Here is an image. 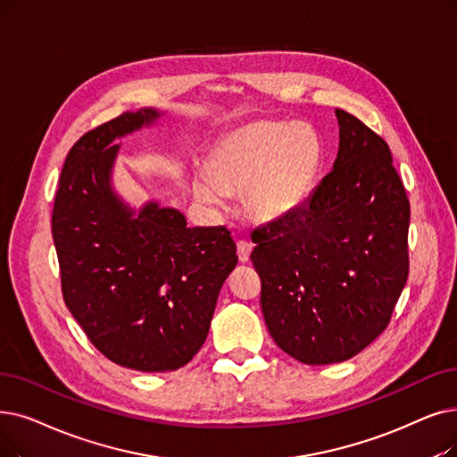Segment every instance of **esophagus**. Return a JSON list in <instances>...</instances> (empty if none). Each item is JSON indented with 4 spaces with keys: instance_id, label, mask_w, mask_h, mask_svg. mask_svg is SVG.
Instances as JSON below:
<instances>
[{
    "instance_id": "esophagus-1",
    "label": "esophagus",
    "mask_w": 457,
    "mask_h": 457,
    "mask_svg": "<svg viewBox=\"0 0 457 457\" xmlns=\"http://www.w3.org/2000/svg\"><path fill=\"white\" fill-rule=\"evenodd\" d=\"M250 253H252V243H248V241H237V255H239V262L241 263L250 262Z\"/></svg>"
}]
</instances>
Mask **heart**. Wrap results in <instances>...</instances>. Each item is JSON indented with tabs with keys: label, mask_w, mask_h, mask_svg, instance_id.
Returning <instances> with one entry per match:
<instances>
[{
	"label": "heart",
	"mask_w": 457,
	"mask_h": 457,
	"mask_svg": "<svg viewBox=\"0 0 457 457\" xmlns=\"http://www.w3.org/2000/svg\"><path fill=\"white\" fill-rule=\"evenodd\" d=\"M325 162V145L306 123L253 121L228 132L197 173V200L222 209L228 194H245L252 220L278 224L308 202Z\"/></svg>",
	"instance_id": "obj_1"
}]
</instances>
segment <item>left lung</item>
Wrapping results in <instances>:
<instances>
[{
  "instance_id": "left-lung-1",
  "label": "left lung",
  "mask_w": 457,
  "mask_h": 457,
  "mask_svg": "<svg viewBox=\"0 0 457 457\" xmlns=\"http://www.w3.org/2000/svg\"><path fill=\"white\" fill-rule=\"evenodd\" d=\"M340 149L303 209L257 228L252 263L272 340L303 364L344 362L379 336L405 287L411 207L381 136L336 110Z\"/></svg>"
}]
</instances>
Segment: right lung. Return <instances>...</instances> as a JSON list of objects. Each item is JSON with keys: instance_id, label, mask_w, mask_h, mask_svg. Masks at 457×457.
I'll use <instances>...</instances> for the list:
<instances>
[{"instance_id": "add662e5", "label": "right lung", "mask_w": 457, "mask_h": 457, "mask_svg": "<svg viewBox=\"0 0 457 457\" xmlns=\"http://www.w3.org/2000/svg\"><path fill=\"white\" fill-rule=\"evenodd\" d=\"M162 112H127L67 154L52 212L63 299L91 344L137 371L188 364L207 340L222 284L239 257L224 226L188 228L179 209H132L113 188L119 137Z\"/></svg>"}]
</instances>
